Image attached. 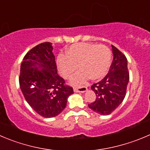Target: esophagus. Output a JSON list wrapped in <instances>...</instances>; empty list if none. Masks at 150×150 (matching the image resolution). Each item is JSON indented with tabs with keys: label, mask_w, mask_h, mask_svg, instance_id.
<instances>
[{
	"label": "esophagus",
	"mask_w": 150,
	"mask_h": 150,
	"mask_svg": "<svg viewBox=\"0 0 150 150\" xmlns=\"http://www.w3.org/2000/svg\"><path fill=\"white\" fill-rule=\"evenodd\" d=\"M88 91V88L85 86L82 87H78V88H74V91L76 93H84L85 91Z\"/></svg>",
	"instance_id": "34e87169"
}]
</instances>
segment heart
Here are the masks:
<instances>
[{
    "instance_id": "obj_1",
    "label": "heart",
    "mask_w": 150,
    "mask_h": 150,
    "mask_svg": "<svg viewBox=\"0 0 150 150\" xmlns=\"http://www.w3.org/2000/svg\"><path fill=\"white\" fill-rule=\"evenodd\" d=\"M111 51L104 45L80 42L72 45L65 51V54L58 56V68L65 79H70L78 69L81 71L72 78V85L83 84L88 77L99 79L103 77L109 69Z\"/></svg>"
}]
</instances>
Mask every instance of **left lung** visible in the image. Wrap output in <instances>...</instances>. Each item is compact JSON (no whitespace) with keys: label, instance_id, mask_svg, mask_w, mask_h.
Returning <instances> with one entry per match:
<instances>
[{"label":"left lung","instance_id":"8db88e82","mask_svg":"<svg viewBox=\"0 0 150 150\" xmlns=\"http://www.w3.org/2000/svg\"><path fill=\"white\" fill-rule=\"evenodd\" d=\"M113 60L104 79L91 86L96 100L88 105L94 112L109 115L113 112L125 97L129 75L127 59L122 51L112 45Z\"/></svg>","mask_w":150,"mask_h":150}]
</instances>
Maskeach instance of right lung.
<instances>
[{
  "instance_id": "obj_1",
  "label": "right lung",
  "mask_w": 150,
  "mask_h": 150,
  "mask_svg": "<svg viewBox=\"0 0 150 150\" xmlns=\"http://www.w3.org/2000/svg\"><path fill=\"white\" fill-rule=\"evenodd\" d=\"M51 42L31 48L23 59L19 83L24 98L32 109L44 118L59 115L65 108L73 88L57 74Z\"/></svg>"
}]
</instances>
